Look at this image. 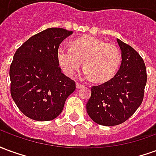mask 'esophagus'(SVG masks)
Segmentation results:
<instances>
[{"label": "esophagus", "mask_w": 156, "mask_h": 156, "mask_svg": "<svg viewBox=\"0 0 156 156\" xmlns=\"http://www.w3.org/2000/svg\"><path fill=\"white\" fill-rule=\"evenodd\" d=\"M83 84H82L80 83H76V88H83Z\"/></svg>", "instance_id": "obj_1"}]
</instances>
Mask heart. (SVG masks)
I'll list each match as a JSON object with an SVG mask.
<instances>
[{
    "label": "heart",
    "instance_id": "1",
    "mask_svg": "<svg viewBox=\"0 0 156 156\" xmlns=\"http://www.w3.org/2000/svg\"><path fill=\"white\" fill-rule=\"evenodd\" d=\"M58 60L64 73L73 76L83 62L86 77L97 82L110 79L117 72L121 60L119 48L93 37H83L72 41L71 48L60 47Z\"/></svg>",
    "mask_w": 156,
    "mask_h": 156
}]
</instances>
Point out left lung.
Returning <instances> with one entry per match:
<instances>
[{
  "label": "left lung",
  "instance_id": "left-lung-1",
  "mask_svg": "<svg viewBox=\"0 0 156 156\" xmlns=\"http://www.w3.org/2000/svg\"><path fill=\"white\" fill-rule=\"evenodd\" d=\"M117 41L122 54L120 68L110 80L92 87L86 105L89 117L105 126L120 124L134 115L143 101L147 81L140 55L124 41Z\"/></svg>",
  "mask_w": 156,
  "mask_h": 156
}]
</instances>
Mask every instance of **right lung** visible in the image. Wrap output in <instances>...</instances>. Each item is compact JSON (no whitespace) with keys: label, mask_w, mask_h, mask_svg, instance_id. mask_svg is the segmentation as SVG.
I'll return each instance as SVG.
<instances>
[{"label":"right lung","mask_w":156,"mask_h":156,"mask_svg":"<svg viewBox=\"0 0 156 156\" xmlns=\"http://www.w3.org/2000/svg\"><path fill=\"white\" fill-rule=\"evenodd\" d=\"M73 33L59 27L32 36L16 50L10 67L11 95L23 115L37 121L57 118L76 83L62 73L61 42Z\"/></svg>","instance_id":"obj_1"}]
</instances>
